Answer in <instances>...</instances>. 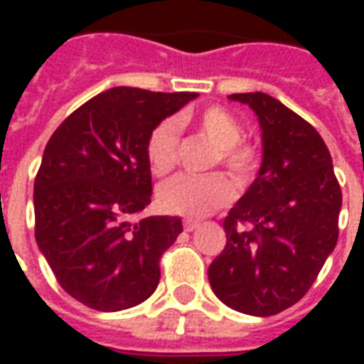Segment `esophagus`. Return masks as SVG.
<instances>
[{
    "instance_id": "esophagus-1",
    "label": "esophagus",
    "mask_w": 364,
    "mask_h": 364,
    "mask_svg": "<svg viewBox=\"0 0 364 364\" xmlns=\"http://www.w3.org/2000/svg\"><path fill=\"white\" fill-rule=\"evenodd\" d=\"M198 226H200L198 222H193V220H185V222H183V228H185V232H195V230H197Z\"/></svg>"
}]
</instances>
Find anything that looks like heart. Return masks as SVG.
Returning <instances> with one entry per match:
<instances>
[{
	"mask_svg": "<svg viewBox=\"0 0 364 364\" xmlns=\"http://www.w3.org/2000/svg\"><path fill=\"white\" fill-rule=\"evenodd\" d=\"M216 148L214 166L220 164L234 181L247 183L259 166V151L253 144L242 140L244 128L240 120L224 107H206L197 114L181 117ZM146 158L151 173L166 177L173 171L179 158V132L173 122L164 120L154 127L146 142ZM234 187L222 173L208 177L179 175L159 189V205L167 213L181 214L187 218H205L230 203Z\"/></svg>",
	"mask_w": 364,
	"mask_h": 364,
	"instance_id": "obj_1",
	"label": "heart"
}]
</instances>
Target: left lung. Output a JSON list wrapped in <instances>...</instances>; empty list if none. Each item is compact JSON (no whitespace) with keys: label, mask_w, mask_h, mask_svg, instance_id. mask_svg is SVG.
Wrapping results in <instances>:
<instances>
[{"label":"left lung","mask_w":364,"mask_h":364,"mask_svg":"<svg viewBox=\"0 0 364 364\" xmlns=\"http://www.w3.org/2000/svg\"><path fill=\"white\" fill-rule=\"evenodd\" d=\"M263 132L255 181L224 220L226 245L208 267L222 302L274 316L310 290L339 236L341 187L318 130L267 93H234Z\"/></svg>","instance_id":"8db88e82"}]
</instances>
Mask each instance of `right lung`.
<instances>
[{"instance_id":"1","label":"right lung","mask_w":364,"mask_h":364,"mask_svg":"<svg viewBox=\"0 0 364 364\" xmlns=\"http://www.w3.org/2000/svg\"><path fill=\"white\" fill-rule=\"evenodd\" d=\"M197 93L112 87L75 109L46 144L35 179V237L68 294L99 312L151 296L177 216L130 220L151 200L146 142Z\"/></svg>"}]
</instances>
